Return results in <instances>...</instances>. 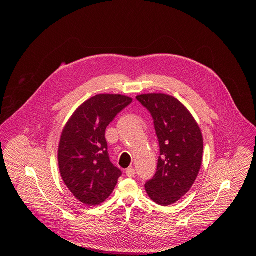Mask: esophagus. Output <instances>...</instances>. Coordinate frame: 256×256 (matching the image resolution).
I'll use <instances>...</instances> for the list:
<instances>
[{"instance_id": "obj_1", "label": "esophagus", "mask_w": 256, "mask_h": 256, "mask_svg": "<svg viewBox=\"0 0 256 256\" xmlns=\"http://www.w3.org/2000/svg\"><path fill=\"white\" fill-rule=\"evenodd\" d=\"M126 174L128 177H134V174H136V170L132 167H130L126 170Z\"/></svg>"}]
</instances>
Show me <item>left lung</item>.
I'll list each match as a JSON object with an SVG mask.
<instances>
[{"label": "left lung", "mask_w": 256, "mask_h": 256, "mask_svg": "<svg viewBox=\"0 0 256 256\" xmlns=\"http://www.w3.org/2000/svg\"><path fill=\"white\" fill-rule=\"evenodd\" d=\"M136 99L154 120L160 147L157 172L144 184L146 192L156 204L170 206L188 192L198 175L202 134L188 109L173 96L152 93Z\"/></svg>", "instance_id": "8db88e82"}]
</instances>
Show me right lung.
<instances>
[{"label": "right lung", "mask_w": 256, "mask_h": 256, "mask_svg": "<svg viewBox=\"0 0 256 256\" xmlns=\"http://www.w3.org/2000/svg\"><path fill=\"white\" fill-rule=\"evenodd\" d=\"M132 101L120 94L96 95L77 108L62 130L60 172L72 196L87 206L108 198L122 176L109 159L105 130Z\"/></svg>", "instance_id": "obj_1"}]
</instances>
